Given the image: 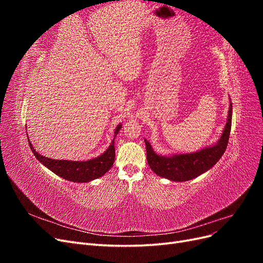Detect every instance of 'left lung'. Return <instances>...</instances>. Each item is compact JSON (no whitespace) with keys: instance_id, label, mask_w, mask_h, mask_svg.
<instances>
[{"instance_id":"8db88e82","label":"left lung","mask_w":263,"mask_h":263,"mask_svg":"<svg viewBox=\"0 0 263 263\" xmlns=\"http://www.w3.org/2000/svg\"><path fill=\"white\" fill-rule=\"evenodd\" d=\"M232 102H230L228 119L221 137L216 145L205 148L193 154L174 155L172 157H162L157 155L151 145L145 139L147 161L156 174L172 181H189L211 169L224 155L227 148L230 129H232Z\"/></svg>"}]
</instances>
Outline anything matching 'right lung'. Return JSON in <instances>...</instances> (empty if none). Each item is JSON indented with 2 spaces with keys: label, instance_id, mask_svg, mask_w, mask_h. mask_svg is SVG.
<instances>
[{
  "label": "right lung",
  "instance_id": "add662e5",
  "mask_svg": "<svg viewBox=\"0 0 263 263\" xmlns=\"http://www.w3.org/2000/svg\"><path fill=\"white\" fill-rule=\"evenodd\" d=\"M122 128L121 125H118L115 129V137L118 134L119 129ZM114 137V139H115ZM114 139L112 144L104 154L100 157L92 159L87 161H69V160H55V159L46 158L42 155L36 153L34 147L31 146L29 138L28 144L30 150L33 151L34 156L41 161L45 166L51 170L57 176L72 182H89L91 180L98 179L112 168L115 160V148H114Z\"/></svg>",
  "mask_w": 263,
  "mask_h": 263
}]
</instances>
